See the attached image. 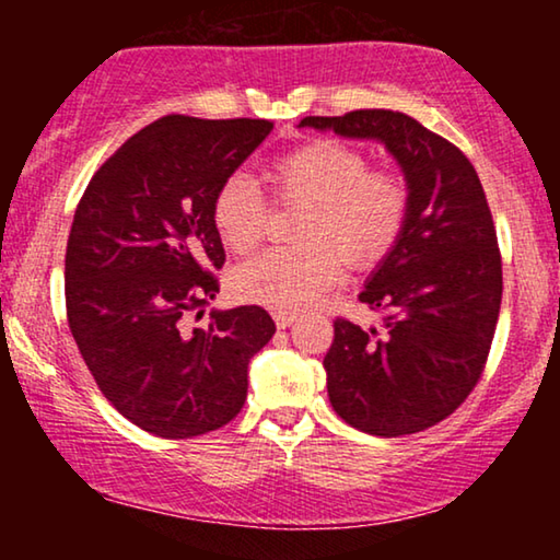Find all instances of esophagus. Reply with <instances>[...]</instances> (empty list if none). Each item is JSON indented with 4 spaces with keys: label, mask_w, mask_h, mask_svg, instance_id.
Instances as JSON below:
<instances>
[{
    "label": "esophagus",
    "mask_w": 560,
    "mask_h": 560,
    "mask_svg": "<svg viewBox=\"0 0 560 560\" xmlns=\"http://www.w3.org/2000/svg\"><path fill=\"white\" fill-rule=\"evenodd\" d=\"M295 320H298L295 313H285V311H278V313H275V324H278V328H288V326H293Z\"/></svg>",
    "instance_id": "esophagus-1"
}]
</instances>
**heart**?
<instances>
[{
	"instance_id": "1",
	"label": "heart",
	"mask_w": 560,
	"mask_h": 560,
	"mask_svg": "<svg viewBox=\"0 0 560 560\" xmlns=\"http://www.w3.org/2000/svg\"><path fill=\"white\" fill-rule=\"evenodd\" d=\"M282 198L311 201L298 247H275L240 265L232 290L240 301L272 311H301L341 280L347 259L377 265L400 240L410 190L393 171L370 167L362 152L316 137L282 152L267 167ZM219 240L232 252L255 249L265 236L267 201L247 173H229L211 201Z\"/></svg>"
}]
</instances>
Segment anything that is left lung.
<instances>
[{
	"label": "left lung",
	"instance_id": "8db88e82",
	"mask_svg": "<svg viewBox=\"0 0 560 560\" xmlns=\"http://www.w3.org/2000/svg\"><path fill=\"white\" fill-rule=\"evenodd\" d=\"M301 127L380 140L410 190L405 229L359 301L382 328L334 320L324 357L328 400L359 431L397 439L441 423L485 372L502 303V257L469 158L389 109L305 117Z\"/></svg>",
	"mask_w": 560,
	"mask_h": 560
}]
</instances>
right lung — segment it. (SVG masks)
<instances>
[{
  "label": "right lung",
  "instance_id": "1",
  "mask_svg": "<svg viewBox=\"0 0 560 560\" xmlns=\"http://www.w3.org/2000/svg\"><path fill=\"white\" fill-rule=\"evenodd\" d=\"M267 119L152 121L83 190L66 247L68 326L98 389L160 439H194L236 418L249 359L272 339L259 305L211 311L224 244L211 221L219 183L270 135Z\"/></svg>",
  "mask_w": 560,
  "mask_h": 560
}]
</instances>
